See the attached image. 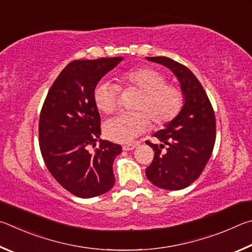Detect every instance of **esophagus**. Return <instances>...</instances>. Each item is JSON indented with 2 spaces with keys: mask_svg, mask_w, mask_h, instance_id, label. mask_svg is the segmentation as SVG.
Wrapping results in <instances>:
<instances>
[{
  "mask_svg": "<svg viewBox=\"0 0 252 252\" xmlns=\"http://www.w3.org/2000/svg\"><path fill=\"white\" fill-rule=\"evenodd\" d=\"M138 146V143H129V144H125L123 146L124 151H133L134 148Z\"/></svg>",
  "mask_w": 252,
  "mask_h": 252,
  "instance_id": "1",
  "label": "esophagus"
}]
</instances>
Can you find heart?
Wrapping results in <instances>:
<instances>
[{
  "instance_id": "heart-1",
  "label": "heart",
  "mask_w": 252,
  "mask_h": 252,
  "mask_svg": "<svg viewBox=\"0 0 252 252\" xmlns=\"http://www.w3.org/2000/svg\"><path fill=\"white\" fill-rule=\"evenodd\" d=\"M119 86L110 82H100L94 91V100L100 112L113 114L118 108L121 87L124 91L140 92L134 103L133 113L118 115L104 124L106 137L114 142L127 143L137 137L151 126L173 122L182 112L184 92L175 84L167 83L166 75L152 66H142L122 73Z\"/></svg>"
}]
</instances>
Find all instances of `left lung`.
<instances>
[{
	"label": "left lung",
	"mask_w": 252,
	"mask_h": 252,
	"mask_svg": "<svg viewBox=\"0 0 252 252\" xmlns=\"http://www.w3.org/2000/svg\"><path fill=\"white\" fill-rule=\"evenodd\" d=\"M146 59L173 70L185 96V105L178 116L153 135L161 144L146 142L155 152L153 162L146 168V176L157 187L179 190L199 177L213 154L215 112L204 87L186 66L165 56ZM164 148L166 149L162 151Z\"/></svg>",
	"instance_id": "8db88e82"
}]
</instances>
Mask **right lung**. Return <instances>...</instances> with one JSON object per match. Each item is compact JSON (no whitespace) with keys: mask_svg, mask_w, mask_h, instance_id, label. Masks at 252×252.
Listing matches in <instances>:
<instances>
[{"mask_svg":"<svg viewBox=\"0 0 252 252\" xmlns=\"http://www.w3.org/2000/svg\"><path fill=\"white\" fill-rule=\"evenodd\" d=\"M122 61L123 57H103L70 62L42 106L38 140L44 162L56 182L76 197L103 195L115 184L113 162L122 146L101 139L96 145L100 116L94 91L100 78Z\"/></svg>","mask_w":252,"mask_h":252,"instance_id":"right-lung-1","label":"right lung"}]
</instances>
